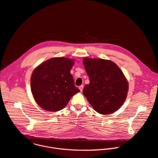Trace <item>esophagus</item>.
Segmentation results:
<instances>
[{
  "mask_svg": "<svg viewBox=\"0 0 158 158\" xmlns=\"http://www.w3.org/2000/svg\"><path fill=\"white\" fill-rule=\"evenodd\" d=\"M83 88H84V85H81V86L79 87V90H80L81 92H82V91L83 90Z\"/></svg>",
  "mask_w": 158,
  "mask_h": 158,
  "instance_id": "34e87169",
  "label": "esophagus"
}]
</instances>
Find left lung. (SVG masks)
<instances>
[{"mask_svg": "<svg viewBox=\"0 0 158 158\" xmlns=\"http://www.w3.org/2000/svg\"><path fill=\"white\" fill-rule=\"evenodd\" d=\"M83 63L90 81L84 87V95L97 112H115L127 96L128 84L123 73L109 60L85 58Z\"/></svg>", "mask_w": 158, "mask_h": 158, "instance_id": "1", "label": "left lung"}]
</instances>
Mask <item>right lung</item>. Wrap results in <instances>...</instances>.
I'll use <instances>...</instances> for the list:
<instances>
[{
  "instance_id": "1",
  "label": "right lung",
  "mask_w": 158,
  "mask_h": 158,
  "mask_svg": "<svg viewBox=\"0 0 158 158\" xmlns=\"http://www.w3.org/2000/svg\"><path fill=\"white\" fill-rule=\"evenodd\" d=\"M74 60L66 58H51L38 66L31 77V89L39 106L51 112L62 110L76 93L70 71Z\"/></svg>"
}]
</instances>
